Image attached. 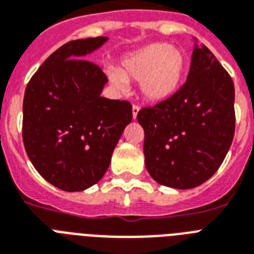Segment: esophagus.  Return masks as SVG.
<instances>
[{"instance_id":"34e87169","label":"esophagus","mask_w":254,"mask_h":254,"mask_svg":"<svg viewBox=\"0 0 254 254\" xmlns=\"http://www.w3.org/2000/svg\"><path fill=\"white\" fill-rule=\"evenodd\" d=\"M139 111H140V107L137 106V105H133L132 106V118L133 119H136L137 113H139Z\"/></svg>"}]
</instances>
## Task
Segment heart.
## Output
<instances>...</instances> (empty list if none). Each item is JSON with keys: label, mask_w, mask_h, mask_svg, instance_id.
Here are the masks:
<instances>
[{"label": "heart", "mask_w": 254, "mask_h": 254, "mask_svg": "<svg viewBox=\"0 0 254 254\" xmlns=\"http://www.w3.org/2000/svg\"><path fill=\"white\" fill-rule=\"evenodd\" d=\"M106 73L111 85L119 90H126L127 81H135L145 101L165 102L184 85L188 56L181 48L168 43H151L125 55L119 69L110 68Z\"/></svg>", "instance_id": "obj_1"}]
</instances>
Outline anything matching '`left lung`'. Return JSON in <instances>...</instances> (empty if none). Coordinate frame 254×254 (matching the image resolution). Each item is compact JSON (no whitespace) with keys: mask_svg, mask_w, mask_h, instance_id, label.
<instances>
[{"mask_svg":"<svg viewBox=\"0 0 254 254\" xmlns=\"http://www.w3.org/2000/svg\"><path fill=\"white\" fill-rule=\"evenodd\" d=\"M145 168L156 182L192 189L222 165L235 135V86L204 44L194 47L188 80L173 98L144 107Z\"/></svg>","mask_w":254,"mask_h":254,"instance_id":"obj_1","label":"left lung"}]
</instances>
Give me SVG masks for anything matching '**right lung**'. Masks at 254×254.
Segmentation results:
<instances>
[{
    "label": "right lung",
    "instance_id": "obj_1",
    "mask_svg": "<svg viewBox=\"0 0 254 254\" xmlns=\"http://www.w3.org/2000/svg\"><path fill=\"white\" fill-rule=\"evenodd\" d=\"M107 36L68 42L40 65L23 98L24 149L42 177L64 191H82L105 176L132 121L127 101L101 97L107 82L85 60Z\"/></svg>",
    "mask_w": 254,
    "mask_h": 254
}]
</instances>
